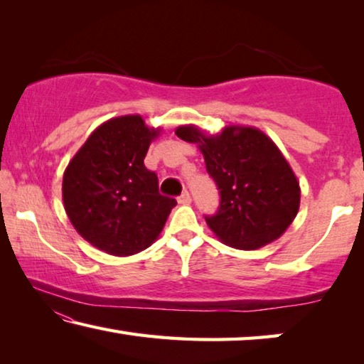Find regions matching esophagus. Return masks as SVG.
<instances>
[{"label":"esophagus","mask_w":364,"mask_h":364,"mask_svg":"<svg viewBox=\"0 0 364 364\" xmlns=\"http://www.w3.org/2000/svg\"><path fill=\"white\" fill-rule=\"evenodd\" d=\"M178 204L180 205H189L191 204V196L188 191H184V193L178 197Z\"/></svg>","instance_id":"1"}]
</instances>
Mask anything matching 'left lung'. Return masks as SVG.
Returning a JSON list of instances; mask_svg holds the SVG:
<instances>
[{"mask_svg":"<svg viewBox=\"0 0 364 364\" xmlns=\"http://www.w3.org/2000/svg\"><path fill=\"white\" fill-rule=\"evenodd\" d=\"M175 133L197 144L220 189L218 212L205 221L221 242L255 250L284 234L297 217L300 184L273 139L244 125H228L215 134L181 125Z\"/></svg>","mask_w":364,"mask_h":364,"instance_id":"left-lung-1","label":"left lung"}]
</instances>
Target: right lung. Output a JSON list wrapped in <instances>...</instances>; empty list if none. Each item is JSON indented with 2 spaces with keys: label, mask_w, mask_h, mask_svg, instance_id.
Here are the masks:
<instances>
[{
  "label": "right lung",
  "mask_w": 364,
  "mask_h": 364,
  "mask_svg": "<svg viewBox=\"0 0 364 364\" xmlns=\"http://www.w3.org/2000/svg\"><path fill=\"white\" fill-rule=\"evenodd\" d=\"M160 127L141 115L104 122L67 165L63 200L77 232L109 255L144 250L162 232L175 199L159 193V180L144 157Z\"/></svg>",
  "instance_id": "1"
}]
</instances>
